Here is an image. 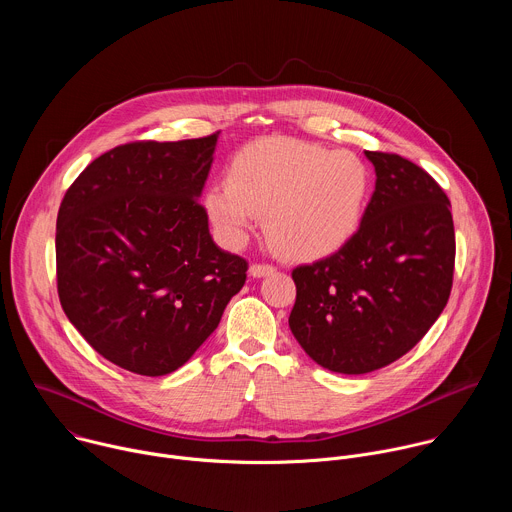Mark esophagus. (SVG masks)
<instances>
[{
  "label": "esophagus",
  "instance_id": "34e87169",
  "mask_svg": "<svg viewBox=\"0 0 512 512\" xmlns=\"http://www.w3.org/2000/svg\"><path fill=\"white\" fill-rule=\"evenodd\" d=\"M277 271V267L275 265H269V263H253L251 267H249V273L253 275V277H267V275H273Z\"/></svg>",
  "mask_w": 512,
  "mask_h": 512
}]
</instances>
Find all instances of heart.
Listing matches in <instances>:
<instances>
[{
    "instance_id": "b5f03b06",
    "label": "heart",
    "mask_w": 512,
    "mask_h": 512,
    "mask_svg": "<svg viewBox=\"0 0 512 512\" xmlns=\"http://www.w3.org/2000/svg\"><path fill=\"white\" fill-rule=\"evenodd\" d=\"M371 170L352 152L302 139H263L241 150L229 182L206 192V210L229 243H241L267 214L275 249L320 259L346 245L367 210Z\"/></svg>"
}]
</instances>
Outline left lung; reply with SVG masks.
Returning <instances> with one entry per match:
<instances>
[{
    "mask_svg": "<svg viewBox=\"0 0 512 512\" xmlns=\"http://www.w3.org/2000/svg\"><path fill=\"white\" fill-rule=\"evenodd\" d=\"M377 172L358 231L291 271L289 328L320 367L364 375L407 354L444 312L456 261L450 198L423 168L364 152Z\"/></svg>",
    "mask_w": 512,
    "mask_h": 512,
    "instance_id": "8db88e82",
    "label": "left lung"
}]
</instances>
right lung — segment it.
I'll use <instances>...</instances> for the list:
<instances>
[{
	"label": "right lung",
	"instance_id": "1",
	"mask_svg": "<svg viewBox=\"0 0 512 512\" xmlns=\"http://www.w3.org/2000/svg\"><path fill=\"white\" fill-rule=\"evenodd\" d=\"M218 133L117 145L60 202V306L103 358L129 373L180 369L245 285L249 263L216 247L198 202Z\"/></svg>",
	"mask_w": 512,
	"mask_h": 512
}]
</instances>
